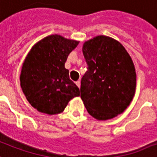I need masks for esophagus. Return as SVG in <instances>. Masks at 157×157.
Here are the masks:
<instances>
[{
    "label": "esophagus",
    "instance_id": "esophagus-1",
    "mask_svg": "<svg viewBox=\"0 0 157 157\" xmlns=\"http://www.w3.org/2000/svg\"><path fill=\"white\" fill-rule=\"evenodd\" d=\"M76 86H78L79 88H80V87H81V81H76Z\"/></svg>",
    "mask_w": 157,
    "mask_h": 157
}]
</instances>
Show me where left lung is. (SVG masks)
Masks as SVG:
<instances>
[{
  "mask_svg": "<svg viewBox=\"0 0 157 157\" xmlns=\"http://www.w3.org/2000/svg\"><path fill=\"white\" fill-rule=\"evenodd\" d=\"M82 52L88 71L81 79V98L87 112L97 120L114 118L134 96L133 62L119 42L105 35L85 42Z\"/></svg>",
  "mask_w": 157,
  "mask_h": 157,
  "instance_id": "8db88e82",
  "label": "left lung"
}]
</instances>
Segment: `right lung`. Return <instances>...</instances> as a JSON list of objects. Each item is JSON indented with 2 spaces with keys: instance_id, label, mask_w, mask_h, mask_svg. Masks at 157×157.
Masks as SVG:
<instances>
[{
  "instance_id": "right-lung-1",
  "label": "right lung",
  "mask_w": 157,
  "mask_h": 157,
  "mask_svg": "<svg viewBox=\"0 0 157 157\" xmlns=\"http://www.w3.org/2000/svg\"><path fill=\"white\" fill-rule=\"evenodd\" d=\"M79 41L58 34L36 43L26 56L20 73V86L29 104L41 113L63 112L68 102L80 96V90L65 68L68 55Z\"/></svg>"
}]
</instances>
